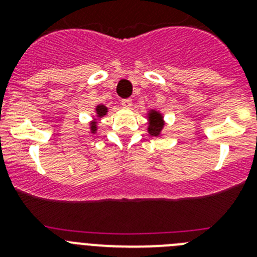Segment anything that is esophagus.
Returning <instances> with one entry per match:
<instances>
[{"label":"esophagus","mask_w":257,"mask_h":257,"mask_svg":"<svg viewBox=\"0 0 257 257\" xmlns=\"http://www.w3.org/2000/svg\"><path fill=\"white\" fill-rule=\"evenodd\" d=\"M121 104L124 108H130V106L133 105V100H131V99H122Z\"/></svg>","instance_id":"1"}]
</instances>
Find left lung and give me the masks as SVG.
<instances>
[{"label": "left lung", "mask_w": 257, "mask_h": 257, "mask_svg": "<svg viewBox=\"0 0 257 257\" xmlns=\"http://www.w3.org/2000/svg\"><path fill=\"white\" fill-rule=\"evenodd\" d=\"M162 118V114L157 112V110H152V112L149 113L148 131L152 136H158L161 134V131H162L163 124H165Z\"/></svg>", "instance_id": "obj_1"}]
</instances>
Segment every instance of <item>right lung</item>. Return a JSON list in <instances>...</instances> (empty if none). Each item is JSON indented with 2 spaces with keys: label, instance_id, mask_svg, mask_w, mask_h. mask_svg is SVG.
<instances>
[{
  "label": "right lung",
  "instance_id": "add662e5",
  "mask_svg": "<svg viewBox=\"0 0 257 257\" xmlns=\"http://www.w3.org/2000/svg\"><path fill=\"white\" fill-rule=\"evenodd\" d=\"M106 112H108V108H106V106H104V105H97L96 106V115L97 117H103V115H105L106 114ZM96 122H92L91 123V133H95V131H96Z\"/></svg>",
  "mask_w": 257,
  "mask_h": 257
}]
</instances>
